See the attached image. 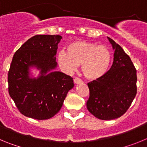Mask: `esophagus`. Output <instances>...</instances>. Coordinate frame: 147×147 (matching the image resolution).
Listing matches in <instances>:
<instances>
[{"label":"esophagus","instance_id":"34e87169","mask_svg":"<svg viewBox=\"0 0 147 147\" xmlns=\"http://www.w3.org/2000/svg\"><path fill=\"white\" fill-rule=\"evenodd\" d=\"M74 82L75 84H79V83L82 82V80L79 77H75L74 79Z\"/></svg>","mask_w":147,"mask_h":147}]
</instances>
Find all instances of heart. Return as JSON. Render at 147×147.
Segmentation results:
<instances>
[{"instance_id":"obj_1","label":"heart","mask_w":147,"mask_h":147,"mask_svg":"<svg viewBox=\"0 0 147 147\" xmlns=\"http://www.w3.org/2000/svg\"><path fill=\"white\" fill-rule=\"evenodd\" d=\"M112 60L110 50L105 45L86 40H78L67 45V51L58 52L59 66L66 72H73L82 65L83 74L89 80H96L107 73Z\"/></svg>"}]
</instances>
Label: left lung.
<instances>
[{"mask_svg":"<svg viewBox=\"0 0 147 147\" xmlns=\"http://www.w3.org/2000/svg\"><path fill=\"white\" fill-rule=\"evenodd\" d=\"M115 49L113 62L103 76L88 83L87 108L95 117L112 120L124 115L137 93V71L130 57L108 37Z\"/></svg>","mask_w":147,"mask_h":147,"instance_id":"left-lung-1","label":"left lung"}]
</instances>
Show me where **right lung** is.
Segmentation results:
<instances>
[{
    "label": "right lung",
    "mask_w": 147,
    "mask_h": 147,
    "mask_svg": "<svg viewBox=\"0 0 147 147\" xmlns=\"http://www.w3.org/2000/svg\"><path fill=\"white\" fill-rule=\"evenodd\" d=\"M60 35H35L16 51L8 73L9 93L23 115L37 120L52 118L62 107L73 78L59 71L56 57ZM41 69L37 79L28 77L29 66Z\"/></svg>",
    "instance_id": "1"
}]
</instances>
